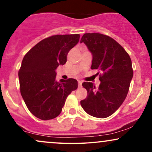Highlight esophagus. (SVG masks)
Returning a JSON list of instances; mask_svg holds the SVG:
<instances>
[{
	"mask_svg": "<svg viewBox=\"0 0 152 152\" xmlns=\"http://www.w3.org/2000/svg\"><path fill=\"white\" fill-rule=\"evenodd\" d=\"M78 87H79V88L81 87L82 81H80V80H78Z\"/></svg>",
	"mask_w": 152,
	"mask_h": 152,
	"instance_id": "34e87169",
	"label": "esophagus"
}]
</instances>
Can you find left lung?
Instances as JSON below:
<instances>
[{
  "instance_id": "obj_1",
  "label": "left lung",
  "mask_w": 152,
  "mask_h": 152,
  "mask_svg": "<svg viewBox=\"0 0 152 152\" xmlns=\"http://www.w3.org/2000/svg\"><path fill=\"white\" fill-rule=\"evenodd\" d=\"M80 43H85L93 55L91 69L101 72L98 88L93 83H82L88 96L80 105L90 116L107 118L120 107L128 95L133 76L131 59L120 44L104 34H85Z\"/></svg>"
}]
</instances>
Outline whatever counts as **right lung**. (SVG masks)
<instances>
[{
    "mask_svg": "<svg viewBox=\"0 0 152 152\" xmlns=\"http://www.w3.org/2000/svg\"><path fill=\"white\" fill-rule=\"evenodd\" d=\"M79 34L54 35L34 45L19 70L21 95L31 113L41 120L58 116L68 95L77 89L74 78L56 80L55 70L66 62L67 54L78 43Z\"/></svg>",
    "mask_w": 152,
    "mask_h": 152,
    "instance_id": "obj_1",
    "label": "right lung"
}]
</instances>
